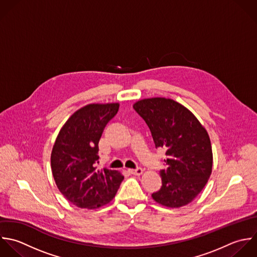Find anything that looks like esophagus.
I'll return each mask as SVG.
<instances>
[{"label": "esophagus", "mask_w": 257, "mask_h": 257, "mask_svg": "<svg viewBox=\"0 0 257 257\" xmlns=\"http://www.w3.org/2000/svg\"><path fill=\"white\" fill-rule=\"evenodd\" d=\"M128 172L133 175H141L143 173L142 168H136V169H128Z\"/></svg>", "instance_id": "esophagus-1"}]
</instances>
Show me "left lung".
I'll return each instance as SVG.
<instances>
[{"mask_svg":"<svg viewBox=\"0 0 257 257\" xmlns=\"http://www.w3.org/2000/svg\"><path fill=\"white\" fill-rule=\"evenodd\" d=\"M134 110L149 127L156 148H164L162 186L152 194L166 207L190 203L204 188L212 171V149L205 128L183 105L172 99H143Z\"/></svg>","mask_w":257,"mask_h":257,"instance_id":"left-lung-1","label":"left lung"}]
</instances>
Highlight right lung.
<instances>
[{"mask_svg": "<svg viewBox=\"0 0 257 257\" xmlns=\"http://www.w3.org/2000/svg\"><path fill=\"white\" fill-rule=\"evenodd\" d=\"M118 109V103L89 104L76 111L57 136L52 173L64 197L78 207L96 209L109 203L124 179L118 171L94 166L103 130Z\"/></svg>", "mask_w": 257, "mask_h": 257, "instance_id": "obj_1", "label": "right lung"}]
</instances>
